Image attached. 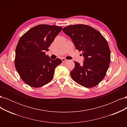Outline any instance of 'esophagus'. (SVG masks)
I'll use <instances>...</instances> for the list:
<instances>
[{
    "label": "esophagus",
    "mask_w": 127,
    "mask_h": 127,
    "mask_svg": "<svg viewBox=\"0 0 127 127\" xmlns=\"http://www.w3.org/2000/svg\"><path fill=\"white\" fill-rule=\"evenodd\" d=\"M62 61H63V63H64V62H66V61H67V60H66V59H64V58H63L62 59Z\"/></svg>",
    "instance_id": "esophagus-1"
}]
</instances>
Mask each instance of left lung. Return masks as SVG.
I'll return each mask as SVG.
<instances>
[{
  "label": "left lung",
  "mask_w": 127,
  "mask_h": 127,
  "mask_svg": "<svg viewBox=\"0 0 127 127\" xmlns=\"http://www.w3.org/2000/svg\"><path fill=\"white\" fill-rule=\"evenodd\" d=\"M76 49L83 51V64L74 61L70 72L72 79L87 88L93 87L104 78L110 63V50L104 37L92 27L84 24L69 25L63 29Z\"/></svg>",
  "instance_id": "left-lung-1"
}]
</instances>
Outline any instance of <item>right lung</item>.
Wrapping results in <instances>:
<instances>
[{"instance_id":"obj_1","label":"right lung","mask_w":127,"mask_h":127,"mask_svg":"<svg viewBox=\"0 0 127 127\" xmlns=\"http://www.w3.org/2000/svg\"><path fill=\"white\" fill-rule=\"evenodd\" d=\"M62 30L47 24L33 27L19 40L15 50V66L21 78L28 85L40 87L52 79L55 69L62 60L45 55L48 48Z\"/></svg>"}]
</instances>
